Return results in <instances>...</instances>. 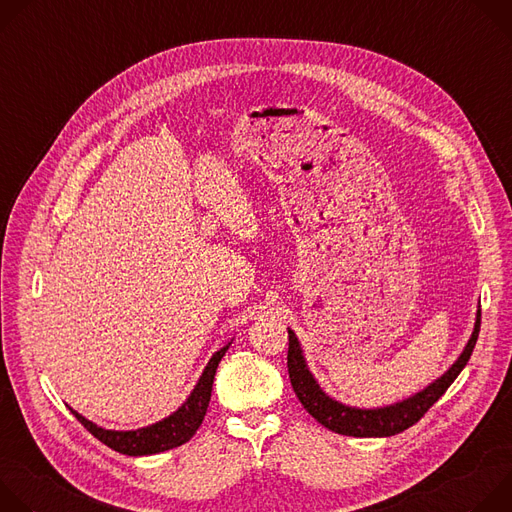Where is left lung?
Wrapping results in <instances>:
<instances>
[{
	"mask_svg": "<svg viewBox=\"0 0 512 512\" xmlns=\"http://www.w3.org/2000/svg\"><path fill=\"white\" fill-rule=\"evenodd\" d=\"M480 332V308L476 312V322L472 336L460 356L452 367L442 375L437 377L433 383H429L425 389L417 391L415 395L385 405V407H373V409H362V407H352L346 403L336 401L330 397L316 377L312 375L302 344L294 330L287 328L289 334V350H287V371H289V381L291 387H294L300 403L304 409L324 427H328L334 433L342 435H352V437H389L395 433L405 431L413 423H417L427 409L440 399L448 387L456 381V377L462 373V369L468 364L470 354L476 346Z\"/></svg>",
	"mask_w": 512,
	"mask_h": 512,
	"instance_id": "8db88e82",
	"label": "left lung"
}]
</instances>
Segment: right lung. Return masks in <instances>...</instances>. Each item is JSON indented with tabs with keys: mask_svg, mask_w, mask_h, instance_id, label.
Returning <instances> with one entry per match:
<instances>
[{
	"mask_svg": "<svg viewBox=\"0 0 512 512\" xmlns=\"http://www.w3.org/2000/svg\"><path fill=\"white\" fill-rule=\"evenodd\" d=\"M229 346H231V342L210 356L198 383L194 385V389L190 391L186 401L174 413H170L168 417H164L152 425L137 427V429H125V431L123 429H105V427L89 421L87 417H83L72 407H68V409L97 437L99 442H103L107 448H111L119 454L150 456V454H160V452L178 448V446L186 444L196 433V429L200 427V423L206 415V409H208L212 381H214V375L218 369V362H221V358L225 356Z\"/></svg>",
	"mask_w": 512,
	"mask_h": 512,
	"instance_id": "add662e5",
	"label": "right lung"
}]
</instances>
